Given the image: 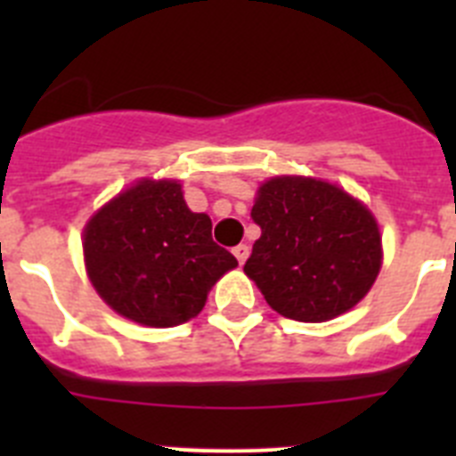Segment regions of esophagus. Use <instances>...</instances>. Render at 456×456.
Here are the masks:
<instances>
[{
	"label": "esophagus",
	"instance_id": "1",
	"mask_svg": "<svg viewBox=\"0 0 456 456\" xmlns=\"http://www.w3.org/2000/svg\"><path fill=\"white\" fill-rule=\"evenodd\" d=\"M248 251H251V248H248L247 244H240V247H235V248H232V253H235V257H237V263H240V265H244V263H247Z\"/></svg>",
	"mask_w": 456,
	"mask_h": 456
}]
</instances>
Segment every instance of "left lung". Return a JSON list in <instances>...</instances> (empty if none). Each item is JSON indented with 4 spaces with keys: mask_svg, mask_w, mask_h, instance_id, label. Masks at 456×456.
<instances>
[{
    "mask_svg": "<svg viewBox=\"0 0 456 456\" xmlns=\"http://www.w3.org/2000/svg\"><path fill=\"white\" fill-rule=\"evenodd\" d=\"M251 216L263 235L244 273L283 317L333 320L377 281L384 257L377 219L338 184L278 175L260 184Z\"/></svg>",
    "mask_w": 456,
    "mask_h": 456,
    "instance_id": "1",
    "label": "left lung"
}]
</instances>
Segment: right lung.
Here are the masks:
<instances>
[{
	"label": "right lung",
	"instance_id": "obj_1",
	"mask_svg": "<svg viewBox=\"0 0 456 456\" xmlns=\"http://www.w3.org/2000/svg\"><path fill=\"white\" fill-rule=\"evenodd\" d=\"M84 263L104 304L143 326L167 329L196 317L208 292L237 267L212 240V221L191 212L178 180H139L84 228Z\"/></svg>",
	"mask_w": 456,
	"mask_h": 456
}]
</instances>
